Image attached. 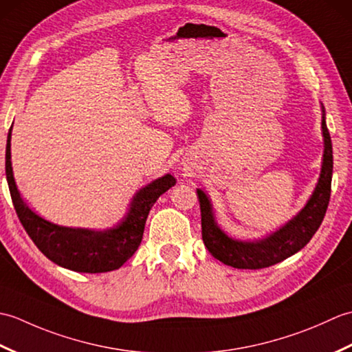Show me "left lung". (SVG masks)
<instances>
[{
	"label": "left lung",
	"instance_id": "left-lung-1",
	"mask_svg": "<svg viewBox=\"0 0 352 352\" xmlns=\"http://www.w3.org/2000/svg\"><path fill=\"white\" fill-rule=\"evenodd\" d=\"M322 136L324 159L320 175L315 190L307 204L295 218L283 226L272 234L258 241H236L227 236L214 221L210 199L204 190L197 189L201 207V228L203 241L208 252L223 265L237 269H261L294 256L310 242L324 221L331 195L333 177V145L325 122V109L322 106Z\"/></svg>",
	"mask_w": 352,
	"mask_h": 352
}]
</instances>
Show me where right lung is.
I'll return each mask as SVG.
<instances>
[{
	"label": "right lung",
	"instance_id": "add662e5",
	"mask_svg": "<svg viewBox=\"0 0 352 352\" xmlns=\"http://www.w3.org/2000/svg\"><path fill=\"white\" fill-rule=\"evenodd\" d=\"M10 139L12 129L9 130L6 146V177L22 227L43 256L56 265L76 272L98 274L121 267L139 248L151 207L162 193L177 183L174 177L166 174L142 188L133 197L129 212L122 221L111 228L95 231L62 227L41 218L21 198L13 178Z\"/></svg>",
	"mask_w": 352,
	"mask_h": 352
}]
</instances>
